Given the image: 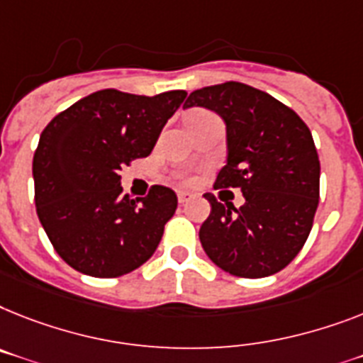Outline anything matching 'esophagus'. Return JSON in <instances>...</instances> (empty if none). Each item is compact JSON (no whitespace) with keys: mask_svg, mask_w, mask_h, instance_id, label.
Segmentation results:
<instances>
[{"mask_svg":"<svg viewBox=\"0 0 363 363\" xmlns=\"http://www.w3.org/2000/svg\"><path fill=\"white\" fill-rule=\"evenodd\" d=\"M191 199H193V194H191V193H185V191H179V193H178V202L179 203H187Z\"/></svg>","mask_w":363,"mask_h":363,"instance_id":"esophagus-1","label":"esophagus"}]
</instances>
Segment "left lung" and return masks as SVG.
Segmentation results:
<instances>
[{
	"label": "left lung",
	"instance_id": "1",
	"mask_svg": "<svg viewBox=\"0 0 363 363\" xmlns=\"http://www.w3.org/2000/svg\"><path fill=\"white\" fill-rule=\"evenodd\" d=\"M206 107L226 124L228 157L215 187H239L245 203H211L200 226L209 259L241 278L282 271L301 252L319 203L321 164L311 131L295 111L254 86L228 81L203 86L184 104Z\"/></svg>",
	"mask_w": 363,
	"mask_h": 363
}]
</instances>
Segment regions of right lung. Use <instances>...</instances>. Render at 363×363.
<instances>
[{"label":"right lung","mask_w":363,"mask_h":363,"mask_svg":"<svg viewBox=\"0 0 363 363\" xmlns=\"http://www.w3.org/2000/svg\"><path fill=\"white\" fill-rule=\"evenodd\" d=\"M185 96L106 89L81 98L44 128L33 157L37 215L70 267L115 278L155 252L178 208L176 193L154 185L145 199L131 200L118 172L154 150Z\"/></svg>","instance_id":"right-lung-1"}]
</instances>
